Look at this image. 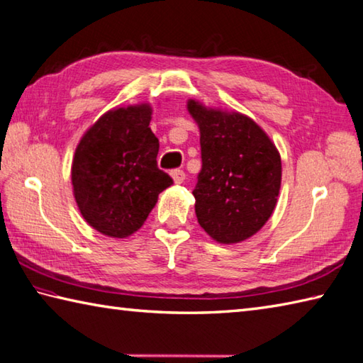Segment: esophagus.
<instances>
[{
  "instance_id": "obj_1",
  "label": "esophagus",
  "mask_w": 363,
  "mask_h": 363,
  "mask_svg": "<svg viewBox=\"0 0 363 363\" xmlns=\"http://www.w3.org/2000/svg\"><path fill=\"white\" fill-rule=\"evenodd\" d=\"M172 177H173L174 184H177V186H179V184H182L184 181H186V173H184L182 169H174V172H172Z\"/></svg>"
}]
</instances>
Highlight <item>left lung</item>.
<instances>
[{
    "mask_svg": "<svg viewBox=\"0 0 363 363\" xmlns=\"http://www.w3.org/2000/svg\"><path fill=\"white\" fill-rule=\"evenodd\" d=\"M200 129L203 167L194 190L201 228L218 244H239L271 218L281 186V159L269 135L239 111L189 99Z\"/></svg>",
    "mask_w": 363,
    "mask_h": 363,
    "instance_id": "1",
    "label": "left lung"
}]
</instances>
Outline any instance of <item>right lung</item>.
<instances>
[{
	"instance_id": "add662e5",
	"label": "right lung",
	"mask_w": 363,
	"mask_h": 363,
	"mask_svg": "<svg viewBox=\"0 0 363 363\" xmlns=\"http://www.w3.org/2000/svg\"><path fill=\"white\" fill-rule=\"evenodd\" d=\"M152 106L135 104L104 113L84 132L72 160L74 196L82 217L104 236L138 231L173 179L157 167Z\"/></svg>"
}]
</instances>
